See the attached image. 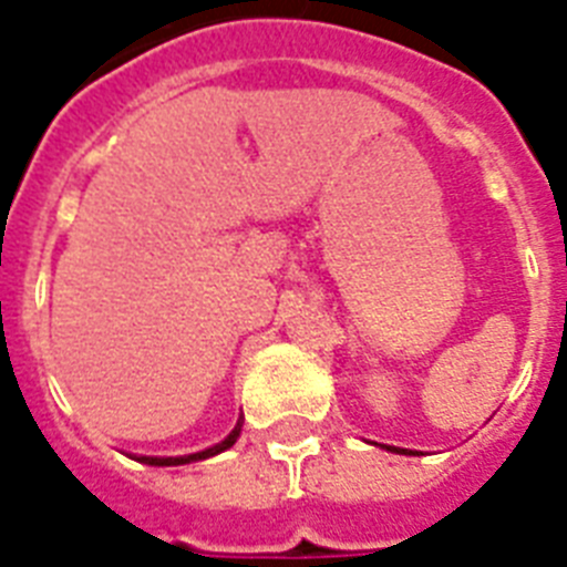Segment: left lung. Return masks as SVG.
<instances>
[{"label":"left lung","instance_id":"obj_1","mask_svg":"<svg viewBox=\"0 0 567 567\" xmlns=\"http://www.w3.org/2000/svg\"><path fill=\"white\" fill-rule=\"evenodd\" d=\"M384 449H390V451H399V454H408V451H404V449H395V445H384Z\"/></svg>","mask_w":567,"mask_h":567}]
</instances>
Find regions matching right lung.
Masks as SVG:
<instances>
[{
	"label": "right lung",
	"instance_id": "obj_1",
	"mask_svg": "<svg viewBox=\"0 0 567 567\" xmlns=\"http://www.w3.org/2000/svg\"><path fill=\"white\" fill-rule=\"evenodd\" d=\"M238 434H241V422L233 427V434L227 440H220L218 445H212L206 451H197V454H186V457H140V463H148V466H183V463H195V460H206V457H215L220 451H227L229 445H236Z\"/></svg>",
	"mask_w": 567,
	"mask_h": 567
}]
</instances>
